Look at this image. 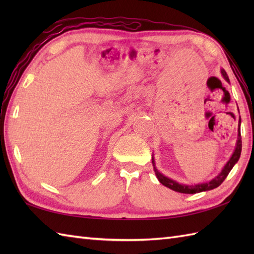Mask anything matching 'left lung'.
<instances>
[{"instance_id": "1", "label": "left lung", "mask_w": 254, "mask_h": 254, "mask_svg": "<svg viewBox=\"0 0 254 254\" xmlns=\"http://www.w3.org/2000/svg\"><path fill=\"white\" fill-rule=\"evenodd\" d=\"M220 72H222L223 77L227 80L229 83V77L227 73L224 68L220 69ZM240 124H241V119H239V124H238V138H237V142H236V147L233 155H231V157L229 158V160L226 163V165L224 166V168L222 169V171L219 172V174L213 178L212 180H209L207 182H203V183H197V185H185V183H179L177 182L176 180H172L170 178L164 176L161 172L158 171V169L156 168V165H155V159L154 157L152 158V163L154 166V171H155V175L157 177L158 181L161 183V185H164L165 187L171 189V190H174L176 192H179V193H186V194H194V193H198V192H203V191H209V190H213V189L217 188L218 186H220L223 183V181L226 179V177L228 176V174L230 172V170L233 169V167L237 164V161L239 160L240 158V154H241V148H242V142H241V134H240Z\"/></svg>"}]
</instances>
